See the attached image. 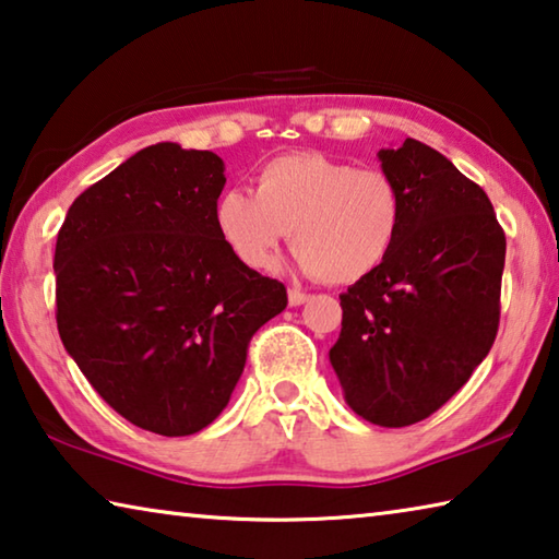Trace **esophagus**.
I'll use <instances>...</instances> for the list:
<instances>
[{"label": "esophagus", "mask_w": 559, "mask_h": 559, "mask_svg": "<svg viewBox=\"0 0 559 559\" xmlns=\"http://www.w3.org/2000/svg\"><path fill=\"white\" fill-rule=\"evenodd\" d=\"M308 300H310V293L300 290V288H290L288 290V302H290V306H302V302H308Z\"/></svg>", "instance_id": "obj_1"}]
</instances>
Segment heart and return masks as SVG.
Instances as JSON below:
<instances>
[{
    "mask_svg": "<svg viewBox=\"0 0 559 559\" xmlns=\"http://www.w3.org/2000/svg\"><path fill=\"white\" fill-rule=\"evenodd\" d=\"M214 226L231 257L253 271L276 263L290 231L300 266L345 286L390 259L404 226V197L382 169L290 153L269 159L253 175V194L222 192Z\"/></svg>",
    "mask_w": 559,
    "mask_h": 559,
    "instance_id": "obj_1",
    "label": "heart"
}]
</instances>
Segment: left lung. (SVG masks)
I'll return each mask as SVG.
<instances>
[{
	"mask_svg": "<svg viewBox=\"0 0 559 559\" xmlns=\"http://www.w3.org/2000/svg\"><path fill=\"white\" fill-rule=\"evenodd\" d=\"M377 157L404 226L390 259L340 296L330 365L349 409L396 429L447 404L493 347L506 234L484 189L433 147L406 138Z\"/></svg>",
	"mask_w": 559,
	"mask_h": 559,
	"instance_id": "left-lung-1",
	"label": "left lung"
}]
</instances>
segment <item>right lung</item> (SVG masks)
Returning <instances> with one entry per match:
<instances>
[{"label": "right lung", "instance_id": "obj_1", "mask_svg": "<svg viewBox=\"0 0 559 559\" xmlns=\"http://www.w3.org/2000/svg\"><path fill=\"white\" fill-rule=\"evenodd\" d=\"M210 150L157 143L75 197L56 239V325L103 400L135 427L189 437L222 414L286 286L219 239Z\"/></svg>", "mask_w": 559, "mask_h": 559}]
</instances>
